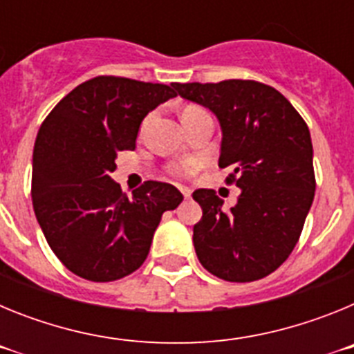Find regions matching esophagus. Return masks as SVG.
<instances>
[{
    "mask_svg": "<svg viewBox=\"0 0 354 354\" xmlns=\"http://www.w3.org/2000/svg\"><path fill=\"white\" fill-rule=\"evenodd\" d=\"M179 189H180V193L184 195V198H189V196H192V189H187V187H184V186H180Z\"/></svg>",
    "mask_w": 354,
    "mask_h": 354,
    "instance_id": "obj_1",
    "label": "esophagus"
}]
</instances>
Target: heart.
<instances>
[{
	"label": "heart",
	"mask_w": 354,
	"mask_h": 354,
	"mask_svg": "<svg viewBox=\"0 0 354 354\" xmlns=\"http://www.w3.org/2000/svg\"><path fill=\"white\" fill-rule=\"evenodd\" d=\"M200 109L202 108H196V106H186L183 115L195 113V111H200ZM183 115H180V117H183ZM196 168H198V161H195V159H184V161L174 165V167L170 168V171L175 175V177H189V175L195 174Z\"/></svg>",
	"instance_id": "obj_1"
}]
</instances>
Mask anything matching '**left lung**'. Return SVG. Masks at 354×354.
I'll list each match as a JSON object with an SVG mask.
<instances>
[{
  "instance_id": "1",
  "label": "left lung",
  "mask_w": 354,
  "mask_h": 354,
  "mask_svg": "<svg viewBox=\"0 0 354 354\" xmlns=\"http://www.w3.org/2000/svg\"><path fill=\"white\" fill-rule=\"evenodd\" d=\"M183 99L211 109L221 127L220 168L241 189L223 209L212 189H196L202 220L196 257L227 282H253L286 262L314 202V150L305 120L282 93L259 81L174 83Z\"/></svg>"
}]
</instances>
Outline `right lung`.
<instances>
[{
    "label": "right lung",
    "mask_w": 354,
    "mask_h": 354,
    "mask_svg": "<svg viewBox=\"0 0 354 354\" xmlns=\"http://www.w3.org/2000/svg\"><path fill=\"white\" fill-rule=\"evenodd\" d=\"M175 95L174 84L97 76L42 122L31 200L48 245L77 277L113 282L138 270L162 212L183 202L177 187L158 180H147L129 198L109 177L118 152L136 147L149 111Z\"/></svg>",
    "instance_id": "add662e5"
}]
</instances>
